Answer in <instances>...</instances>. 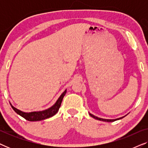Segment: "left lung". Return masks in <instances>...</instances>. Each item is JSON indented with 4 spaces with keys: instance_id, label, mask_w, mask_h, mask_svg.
<instances>
[{
    "instance_id": "left-lung-1",
    "label": "left lung",
    "mask_w": 148,
    "mask_h": 148,
    "mask_svg": "<svg viewBox=\"0 0 148 148\" xmlns=\"http://www.w3.org/2000/svg\"><path fill=\"white\" fill-rule=\"evenodd\" d=\"M90 115L92 117H93V118H94L95 119H97V120H99V121H105V122H114V121H115L119 120V119H121L123 118V117H121V118L116 119H101V118H98V117H97V116H95L94 115L90 114Z\"/></svg>"
}]
</instances>
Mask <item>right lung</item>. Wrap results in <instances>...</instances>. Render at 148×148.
Returning <instances> with one entry per match:
<instances>
[{
	"label": "right lung",
	"instance_id": "add662e5",
	"mask_svg": "<svg viewBox=\"0 0 148 148\" xmlns=\"http://www.w3.org/2000/svg\"><path fill=\"white\" fill-rule=\"evenodd\" d=\"M66 92V90L61 94V96L59 97V98L58 99L56 102L54 104L52 107H50V108L47 109V110L39 111V112H24L22 111L18 110L15 107L11 105V107L13 108L14 110L15 111V112H17L18 114H19L20 116L23 117L24 119L29 121H42L44 119L50 118V117L53 116L54 115H55L57 112L59 110V108L61 105L62 99H63L64 95H65Z\"/></svg>",
	"mask_w": 148,
	"mask_h": 148
}]
</instances>
